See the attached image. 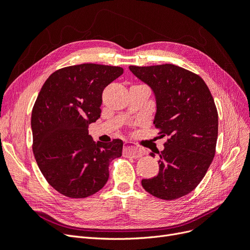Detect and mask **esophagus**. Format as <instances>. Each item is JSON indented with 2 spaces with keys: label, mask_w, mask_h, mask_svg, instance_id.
I'll return each instance as SVG.
<instances>
[{
  "label": "esophagus",
  "mask_w": 250,
  "mask_h": 250,
  "mask_svg": "<svg viewBox=\"0 0 250 250\" xmlns=\"http://www.w3.org/2000/svg\"><path fill=\"white\" fill-rule=\"evenodd\" d=\"M123 154L124 156H131L134 158H139L145 154V150L142 149L139 146L133 145V144L130 142H126L123 149Z\"/></svg>",
  "instance_id": "esophagus-1"
}]
</instances>
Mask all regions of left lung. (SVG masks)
Here are the masks:
<instances>
[{
	"label": "left lung",
	"mask_w": 250,
	"mask_h": 250,
	"mask_svg": "<svg viewBox=\"0 0 250 250\" xmlns=\"http://www.w3.org/2000/svg\"><path fill=\"white\" fill-rule=\"evenodd\" d=\"M129 70L145 82L155 96L153 124L167 137L155 177L143 179L151 195L174 200L192 192L213 162L218 138V112L206 82L174 64L130 65Z\"/></svg>",
	"instance_id": "left-lung-1"
}]
</instances>
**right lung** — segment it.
Here are the masks:
<instances>
[{
  "label": "right lung",
  "instance_id": "right-lung-1",
  "mask_svg": "<svg viewBox=\"0 0 250 250\" xmlns=\"http://www.w3.org/2000/svg\"><path fill=\"white\" fill-rule=\"evenodd\" d=\"M120 66L83 63L53 73L32 109L33 153L49 185L70 198H85L107 183L122 140L95 142L88 126L100 118L102 93L123 74Z\"/></svg>",
  "mask_w": 250,
  "mask_h": 250
}]
</instances>
